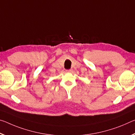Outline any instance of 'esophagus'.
<instances>
[{
  "label": "esophagus",
  "instance_id": "esophagus-1",
  "mask_svg": "<svg viewBox=\"0 0 135 135\" xmlns=\"http://www.w3.org/2000/svg\"><path fill=\"white\" fill-rule=\"evenodd\" d=\"M71 71H72V70L71 69L66 70V72H67V73H70V72H71Z\"/></svg>",
  "mask_w": 135,
  "mask_h": 135
}]
</instances>
